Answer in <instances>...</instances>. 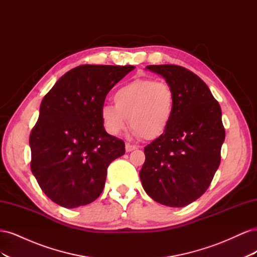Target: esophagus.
Returning a JSON list of instances; mask_svg holds the SVG:
<instances>
[{
    "mask_svg": "<svg viewBox=\"0 0 257 257\" xmlns=\"http://www.w3.org/2000/svg\"><path fill=\"white\" fill-rule=\"evenodd\" d=\"M136 149H137L136 146H133V145H131V144H125V151L126 152H131V151L136 150Z\"/></svg>",
    "mask_w": 257,
    "mask_h": 257,
    "instance_id": "1",
    "label": "esophagus"
}]
</instances>
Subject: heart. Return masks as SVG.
Masks as SVG:
<instances>
[{
  "mask_svg": "<svg viewBox=\"0 0 257 257\" xmlns=\"http://www.w3.org/2000/svg\"><path fill=\"white\" fill-rule=\"evenodd\" d=\"M113 103L102 108V120L108 133L119 135L128 119L135 136L154 139L164 134L172 123L176 98L168 83L144 78L116 90Z\"/></svg>",
  "mask_w": 257,
  "mask_h": 257,
  "instance_id": "heart-1",
  "label": "heart"
}]
</instances>
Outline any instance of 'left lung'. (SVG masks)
<instances>
[{
  "instance_id": "1",
  "label": "left lung",
  "mask_w": 257,
  "mask_h": 257,
  "mask_svg": "<svg viewBox=\"0 0 257 257\" xmlns=\"http://www.w3.org/2000/svg\"><path fill=\"white\" fill-rule=\"evenodd\" d=\"M173 88L174 118L166 132L145 147L139 177L146 193L168 207H184L209 188L225 139L222 111L207 84L178 65H149Z\"/></svg>"
}]
</instances>
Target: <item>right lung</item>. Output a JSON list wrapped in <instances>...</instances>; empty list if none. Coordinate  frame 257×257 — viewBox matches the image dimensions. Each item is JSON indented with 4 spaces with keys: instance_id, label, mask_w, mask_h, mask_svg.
<instances>
[{
    "instance_id": "right-lung-1",
    "label": "right lung",
    "mask_w": 257,
    "mask_h": 257,
    "mask_svg": "<svg viewBox=\"0 0 257 257\" xmlns=\"http://www.w3.org/2000/svg\"><path fill=\"white\" fill-rule=\"evenodd\" d=\"M134 68L77 66L43 98L30 135L31 170L53 203L77 208L103 192L107 168L125 145L105 131L102 108L108 92Z\"/></svg>"
}]
</instances>
